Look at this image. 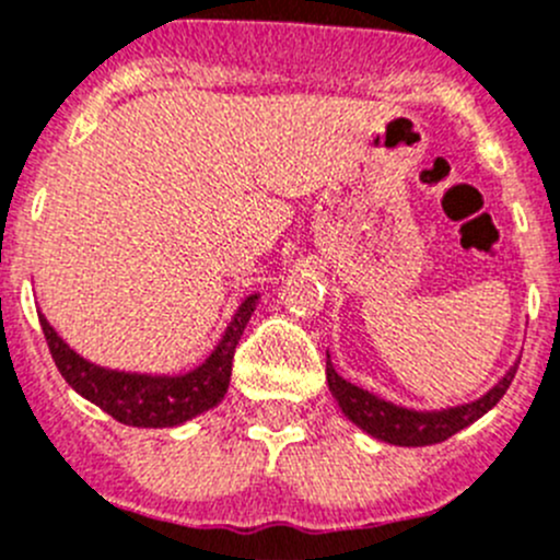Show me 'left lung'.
I'll use <instances>...</instances> for the list:
<instances>
[{
    "label": "left lung",
    "instance_id": "left-lung-1",
    "mask_svg": "<svg viewBox=\"0 0 560 560\" xmlns=\"http://www.w3.org/2000/svg\"><path fill=\"white\" fill-rule=\"evenodd\" d=\"M516 365H520V360H516V363L511 365L483 396H478L476 401L456 404V407L443 409H412L387 401V398L376 396V393L365 390V387H357L351 385L349 380H343L329 360L327 385L332 398L338 401L340 412H343L357 429H363L365 434L376 436L382 443L401 445V448H423V445L445 443V440L454 436L456 431L467 429V425L476 423L481 415H487L489 409L503 398V393L509 390L511 380H514L516 374Z\"/></svg>",
    "mask_w": 560,
    "mask_h": 560
}]
</instances>
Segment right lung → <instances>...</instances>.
Returning <instances> with one entry per match:
<instances>
[{
    "mask_svg": "<svg viewBox=\"0 0 560 560\" xmlns=\"http://www.w3.org/2000/svg\"><path fill=\"white\" fill-rule=\"evenodd\" d=\"M258 300L260 294L244 296L214 351L197 369L184 374H137V371L95 365L60 338L44 313L37 316L55 365L79 396L104 409L117 423L137 425V429H173L209 412L225 398L231 385L233 351L258 307Z\"/></svg>",
    "mask_w": 560,
    "mask_h": 560,
    "instance_id": "right-lung-1",
    "label": "right lung"
}]
</instances>
